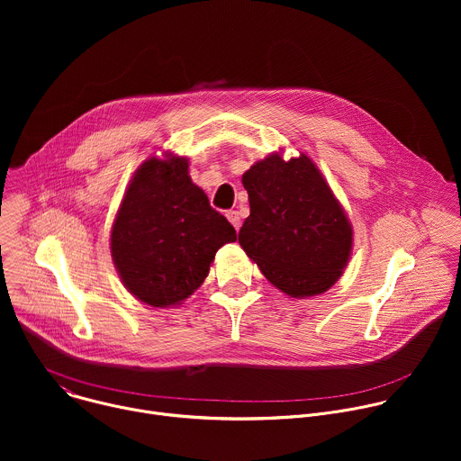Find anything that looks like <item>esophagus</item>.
<instances>
[{
  "label": "esophagus",
  "instance_id": "1",
  "mask_svg": "<svg viewBox=\"0 0 461 461\" xmlns=\"http://www.w3.org/2000/svg\"><path fill=\"white\" fill-rule=\"evenodd\" d=\"M226 217H228V221L233 224V228H235V230H239V228H240V215H239V212L230 210V212H226Z\"/></svg>",
  "mask_w": 461,
  "mask_h": 461
}]
</instances>
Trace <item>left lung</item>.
Masks as SVG:
<instances>
[{
    "mask_svg": "<svg viewBox=\"0 0 461 461\" xmlns=\"http://www.w3.org/2000/svg\"><path fill=\"white\" fill-rule=\"evenodd\" d=\"M249 217L239 231L246 255L290 297L326 292L352 251V224L317 166L303 153L268 155L242 175Z\"/></svg>",
    "mask_w": 461,
    "mask_h": 461,
    "instance_id": "obj_1",
    "label": "left lung"
}]
</instances>
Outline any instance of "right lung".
<instances>
[{
  "label": "right lung",
  "instance_id": "right-lung-1",
  "mask_svg": "<svg viewBox=\"0 0 461 461\" xmlns=\"http://www.w3.org/2000/svg\"><path fill=\"white\" fill-rule=\"evenodd\" d=\"M187 158H148L131 178L111 231V255L123 286L139 301L180 304L210 274L233 226L187 175Z\"/></svg>",
  "mask_w": 461,
  "mask_h": 461
}]
</instances>
